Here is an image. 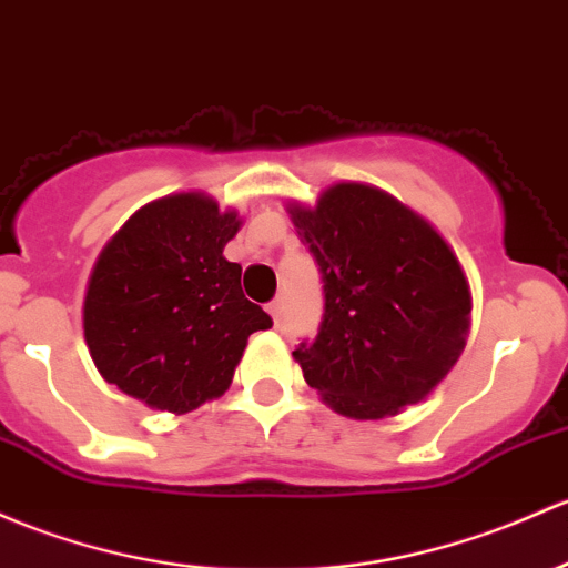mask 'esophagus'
Listing matches in <instances>:
<instances>
[{"mask_svg":"<svg viewBox=\"0 0 568 568\" xmlns=\"http://www.w3.org/2000/svg\"><path fill=\"white\" fill-rule=\"evenodd\" d=\"M268 315H272V318H274V324H280V321H283V300H274L272 304H268Z\"/></svg>","mask_w":568,"mask_h":568,"instance_id":"34e87169","label":"esophagus"}]
</instances>
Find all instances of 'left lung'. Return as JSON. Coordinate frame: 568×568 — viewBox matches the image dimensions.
Returning a JSON list of instances; mask_svg holds the SVG:
<instances>
[{
    "instance_id": "1",
    "label": "left lung",
    "mask_w": 568,
    "mask_h": 568,
    "mask_svg": "<svg viewBox=\"0 0 568 568\" xmlns=\"http://www.w3.org/2000/svg\"><path fill=\"white\" fill-rule=\"evenodd\" d=\"M291 217L324 283L318 334L294 351L304 381L354 419L425 399L455 367L470 324L468 283L444 239L356 182Z\"/></svg>"
}]
</instances>
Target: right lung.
<instances>
[{"instance_id": "1", "label": "right lung", "mask_w": 568, "mask_h": 568, "mask_svg": "<svg viewBox=\"0 0 568 568\" xmlns=\"http://www.w3.org/2000/svg\"><path fill=\"white\" fill-rule=\"evenodd\" d=\"M239 231L199 193L146 204L105 244L83 302V337L100 375L160 410L220 397L247 337L272 318L242 294L223 258Z\"/></svg>"}]
</instances>
